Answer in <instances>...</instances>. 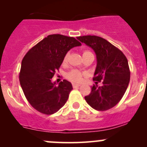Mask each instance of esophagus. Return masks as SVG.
<instances>
[{
	"instance_id": "obj_1",
	"label": "esophagus",
	"mask_w": 147,
	"mask_h": 147,
	"mask_svg": "<svg viewBox=\"0 0 147 147\" xmlns=\"http://www.w3.org/2000/svg\"><path fill=\"white\" fill-rule=\"evenodd\" d=\"M80 84H75V83H73V84H72V87H73V88H76V87H80Z\"/></svg>"
}]
</instances>
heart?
<instances>
[{"instance_id":"b5f03b06","label":"heart","mask_w":147,"mask_h":147,"mask_svg":"<svg viewBox=\"0 0 147 147\" xmlns=\"http://www.w3.org/2000/svg\"><path fill=\"white\" fill-rule=\"evenodd\" d=\"M90 53H92L90 51H88V50H85V51L83 52V55L87 54H90ZM67 55H65L64 59H63V63H65L67 62ZM83 75H84V73H82V72H80V70H78V69H72L70 72H69L67 75V78L69 80H70L71 82H75V83H79L82 82Z\"/></svg>"}]
</instances>
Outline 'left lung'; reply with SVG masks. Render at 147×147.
Instances as JSON below:
<instances>
[{"label": "left lung", "mask_w": 147, "mask_h": 147, "mask_svg": "<svg viewBox=\"0 0 147 147\" xmlns=\"http://www.w3.org/2000/svg\"><path fill=\"white\" fill-rule=\"evenodd\" d=\"M81 42L92 48L97 57V67L86 102L93 109L106 111L114 107L122 98L130 80L128 61L124 53L101 37L85 35L78 37ZM102 82V86L98 83Z\"/></svg>", "instance_id": "8db88e82"}]
</instances>
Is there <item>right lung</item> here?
Wrapping results in <instances>:
<instances>
[{
    "mask_svg": "<svg viewBox=\"0 0 147 147\" xmlns=\"http://www.w3.org/2000/svg\"><path fill=\"white\" fill-rule=\"evenodd\" d=\"M80 45L75 38L53 34L32 47L24 56L19 80L26 99L37 111L53 115L67 101L72 84L64 80L57 86L51 79L67 53Z\"/></svg>",
    "mask_w": 147,
    "mask_h": 147,
    "instance_id": "obj_1",
    "label": "right lung"
}]
</instances>
